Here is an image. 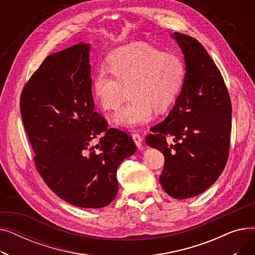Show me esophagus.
Returning <instances> with one entry per match:
<instances>
[{"label": "esophagus", "mask_w": 255, "mask_h": 255, "mask_svg": "<svg viewBox=\"0 0 255 255\" xmlns=\"http://www.w3.org/2000/svg\"><path fill=\"white\" fill-rule=\"evenodd\" d=\"M132 137H133V139H134V142L136 143V145L140 149L141 143H142V136L139 134V133H133Z\"/></svg>", "instance_id": "obj_1"}]
</instances>
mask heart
I'll return each instance as SVG.
<instances>
[{"label": "heart", "mask_w": 255, "mask_h": 255, "mask_svg": "<svg viewBox=\"0 0 255 255\" xmlns=\"http://www.w3.org/2000/svg\"><path fill=\"white\" fill-rule=\"evenodd\" d=\"M183 61L145 43H131L116 49L109 67L99 66L93 77L95 100L106 112L117 111L128 89L129 102L115 116V124L131 128L150 122L155 110L166 111L183 86Z\"/></svg>", "instance_id": "b5f03b06"}]
</instances>
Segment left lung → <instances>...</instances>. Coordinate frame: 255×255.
<instances>
[{"mask_svg": "<svg viewBox=\"0 0 255 255\" xmlns=\"http://www.w3.org/2000/svg\"><path fill=\"white\" fill-rule=\"evenodd\" d=\"M186 66L182 91L145 142L164 155L159 178L164 191L184 199L206 191L229 159L232 102L216 64L196 39L176 32ZM172 139L169 144L167 138Z\"/></svg>", "mask_w": 255, "mask_h": 255, "instance_id": "1", "label": "left lung"}]
</instances>
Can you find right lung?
Returning <instances> with one entry per match:
<instances>
[{"label":"right lung","mask_w":255,"mask_h":255,"mask_svg":"<svg viewBox=\"0 0 255 255\" xmlns=\"http://www.w3.org/2000/svg\"><path fill=\"white\" fill-rule=\"evenodd\" d=\"M89 55L90 44L79 43L48 56L23 87L19 104L45 184L67 203L99 209L116 198L118 167L136 145L126 132L107 128L94 110ZM96 138L100 143L92 147Z\"/></svg>","instance_id":"right-lung-1"}]
</instances>
